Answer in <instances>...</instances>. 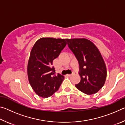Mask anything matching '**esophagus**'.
Masks as SVG:
<instances>
[{
    "instance_id": "obj_1",
    "label": "esophagus",
    "mask_w": 125,
    "mask_h": 125,
    "mask_svg": "<svg viewBox=\"0 0 125 125\" xmlns=\"http://www.w3.org/2000/svg\"><path fill=\"white\" fill-rule=\"evenodd\" d=\"M73 74L72 73V74H67V75L68 76V77H71V76H72Z\"/></svg>"
}]
</instances>
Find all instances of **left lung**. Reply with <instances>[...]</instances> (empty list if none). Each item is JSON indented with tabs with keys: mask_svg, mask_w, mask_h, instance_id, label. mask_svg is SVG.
<instances>
[{
	"mask_svg": "<svg viewBox=\"0 0 125 125\" xmlns=\"http://www.w3.org/2000/svg\"><path fill=\"white\" fill-rule=\"evenodd\" d=\"M66 40L69 48L79 62L81 80L75 87L86 94H95L104 85L107 74L105 63L100 52L88 39Z\"/></svg>",
	"mask_w": 125,
	"mask_h": 125,
	"instance_id": "left-lung-1",
	"label": "left lung"
}]
</instances>
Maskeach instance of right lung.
Masks as SVG:
<instances>
[{"label": "right lung", "instance_id": "add662e5", "mask_svg": "<svg viewBox=\"0 0 125 125\" xmlns=\"http://www.w3.org/2000/svg\"><path fill=\"white\" fill-rule=\"evenodd\" d=\"M67 39L41 38L31 50L27 64L29 83L39 96L46 98L60 88L64 76L55 74L53 61L67 45Z\"/></svg>", "mask_w": 125, "mask_h": 125}]
</instances>
